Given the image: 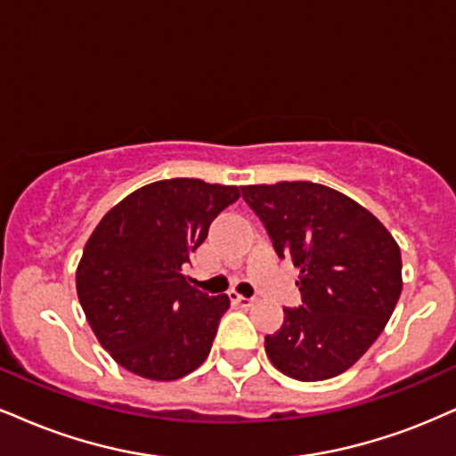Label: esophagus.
I'll list each match as a JSON object with an SVG mask.
<instances>
[{
    "label": "esophagus",
    "instance_id": "esophagus-1",
    "mask_svg": "<svg viewBox=\"0 0 456 456\" xmlns=\"http://www.w3.org/2000/svg\"><path fill=\"white\" fill-rule=\"evenodd\" d=\"M230 302H232V305H237V306L247 308V306L254 305V297H245V296L237 294V291H230Z\"/></svg>",
    "mask_w": 456,
    "mask_h": 456
}]
</instances>
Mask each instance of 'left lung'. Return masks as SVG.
I'll use <instances>...</instances> for the list:
<instances>
[{
	"mask_svg": "<svg viewBox=\"0 0 456 456\" xmlns=\"http://www.w3.org/2000/svg\"><path fill=\"white\" fill-rule=\"evenodd\" d=\"M279 257L300 268L302 305L264 338L296 380L334 379L374 345L402 294V254L383 224L338 190L313 182L243 185Z\"/></svg>",
	"mask_w": 456,
	"mask_h": 456,
	"instance_id": "1",
	"label": "left lung"
}]
</instances>
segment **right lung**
I'll return each instance as SVG.
<instances>
[{
	"mask_svg": "<svg viewBox=\"0 0 456 456\" xmlns=\"http://www.w3.org/2000/svg\"><path fill=\"white\" fill-rule=\"evenodd\" d=\"M237 185L162 179L105 213L84 247L76 289L101 346L128 372L177 380L209 355L228 296L190 285V256Z\"/></svg>",
	"mask_w": 456,
	"mask_h": 456,
	"instance_id": "add662e5",
	"label": "right lung"
}]
</instances>
